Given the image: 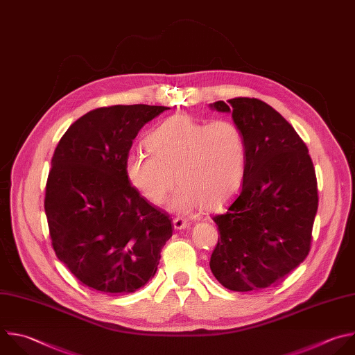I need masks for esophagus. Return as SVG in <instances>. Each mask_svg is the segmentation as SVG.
<instances>
[{
	"mask_svg": "<svg viewBox=\"0 0 355 355\" xmlns=\"http://www.w3.org/2000/svg\"><path fill=\"white\" fill-rule=\"evenodd\" d=\"M173 224H174V228H175V230H184V228H187V227L189 225V223H188L187 220L181 218V217H175V218L173 220Z\"/></svg>",
	"mask_w": 355,
	"mask_h": 355,
	"instance_id": "34e87169",
	"label": "esophagus"
}]
</instances>
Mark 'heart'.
<instances>
[{
    "instance_id": "b5f03b06",
    "label": "heart",
    "mask_w": 355,
    "mask_h": 355,
    "mask_svg": "<svg viewBox=\"0 0 355 355\" xmlns=\"http://www.w3.org/2000/svg\"><path fill=\"white\" fill-rule=\"evenodd\" d=\"M150 155L132 152L125 159L130 185L148 202L162 205L177 182L170 202L178 213L227 203L245 177V141L230 120L205 123L187 114L168 116L145 141Z\"/></svg>"
}]
</instances>
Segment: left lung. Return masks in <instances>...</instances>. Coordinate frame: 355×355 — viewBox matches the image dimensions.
<instances>
[{
	"label": "left lung",
	"mask_w": 355,
	"mask_h": 355,
	"mask_svg": "<svg viewBox=\"0 0 355 355\" xmlns=\"http://www.w3.org/2000/svg\"><path fill=\"white\" fill-rule=\"evenodd\" d=\"M210 107L230 112L245 141L243 189L213 216L218 241L210 258L217 282L257 291L284 280L309 254L318 185L306 145L269 104L237 97Z\"/></svg>",
	"instance_id": "obj_1"
}]
</instances>
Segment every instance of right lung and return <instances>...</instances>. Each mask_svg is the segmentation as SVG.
<instances>
[{
	"label": "right lung",
	"mask_w": 355,
	"mask_h": 355,
	"mask_svg": "<svg viewBox=\"0 0 355 355\" xmlns=\"http://www.w3.org/2000/svg\"><path fill=\"white\" fill-rule=\"evenodd\" d=\"M164 105H111L82 115L51 159L44 210L57 258L85 286L128 294L157 270L173 235L168 216L125 177V159L145 124Z\"/></svg>",
	"instance_id": "1"
}]
</instances>
